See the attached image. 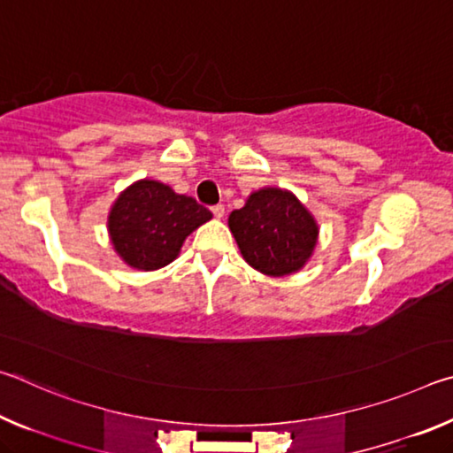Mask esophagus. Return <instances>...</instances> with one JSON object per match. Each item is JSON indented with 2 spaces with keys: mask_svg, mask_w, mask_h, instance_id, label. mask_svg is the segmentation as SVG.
I'll return each mask as SVG.
<instances>
[{
  "mask_svg": "<svg viewBox=\"0 0 453 453\" xmlns=\"http://www.w3.org/2000/svg\"><path fill=\"white\" fill-rule=\"evenodd\" d=\"M211 213H213V216H216L218 219H221V218H224V213H226V208H224V205H221V203H218V205H213V208H211Z\"/></svg>",
  "mask_w": 453,
  "mask_h": 453,
  "instance_id": "esophagus-1",
  "label": "esophagus"
}]
</instances>
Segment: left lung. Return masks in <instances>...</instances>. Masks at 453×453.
Returning <instances> with one entry per match:
<instances>
[{"label": "left lung", "instance_id": "obj_1", "mask_svg": "<svg viewBox=\"0 0 453 453\" xmlns=\"http://www.w3.org/2000/svg\"><path fill=\"white\" fill-rule=\"evenodd\" d=\"M227 226L254 270L273 278L300 272L311 257L319 227L291 191L262 188L229 213Z\"/></svg>", "mask_w": 453, "mask_h": 453}]
</instances>
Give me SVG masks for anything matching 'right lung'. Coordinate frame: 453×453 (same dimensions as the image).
<instances>
[{"mask_svg": "<svg viewBox=\"0 0 453 453\" xmlns=\"http://www.w3.org/2000/svg\"><path fill=\"white\" fill-rule=\"evenodd\" d=\"M211 211L156 180H140L121 191L107 216L113 250L129 267L159 270L180 256L186 237Z\"/></svg>", "mask_w": 453, "mask_h": 453, "instance_id": "obj_1", "label": "right lung"}]
</instances>
